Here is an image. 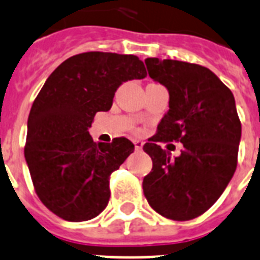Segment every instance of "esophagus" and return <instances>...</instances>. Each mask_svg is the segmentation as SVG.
Instances as JSON below:
<instances>
[{
	"mask_svg": "<svg viewBox=\"0 0 260 260\" xmlns=\"http://www.w3.org/2000/svg\"><path fill=\"white\" fill-rule=\"evenodd\" d=\"M134 144H135V148H136V151H140V149L143 148V145H144V141L134 140Z\"/></svg>",
	"mask_w": 260,
	"mask_h": 260,
	"instance_id": "1",
	"label": "esophagus"
}]
</instances>
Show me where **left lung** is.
I'll use <instances>...</instances> for the list:
<instances>
[{"label":"left lung","mask_w":260,"mask_h":260,"mask_svg":"<svg viewBox=\"0 0 260 260\" xmlns=\"http://www.w3.org/2000/svg\"><path fill=\"white\" fill-rule=\"evenodd\" d=\"M148 75L170 93L157 134L145 143L152 171L143 180L149 206L172 220L204 214L220 198L236 170L242 125L233 92L214 72L178 60L145 58ZM180 141L172 158L158 145Z\"/></svg>","instance_id":"left-lung-1"}]
</instances>
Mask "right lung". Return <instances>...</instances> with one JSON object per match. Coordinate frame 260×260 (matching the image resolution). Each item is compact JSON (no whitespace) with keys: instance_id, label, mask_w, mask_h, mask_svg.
I'll return each instance as SVG.
<instances>
[{"instance_id":"right-lung-1","label":"right lung","mask_w":260,"mask_h":260,"mask_svg":"<svg viewBox=\"0 0 260 260\" xmlns=\"http://www.w3.org/2000/svg\"><path fill=\"white\" fill-rule=\"evenodd\" d=\"M147 76L134 54L88 52L52 72L27 117L25 160L40 200L68 221L96 218L109 202V176L135 151L125 137L94 143L97 112L111 109L123 82Z\"/></svg>"}]
</instances>
